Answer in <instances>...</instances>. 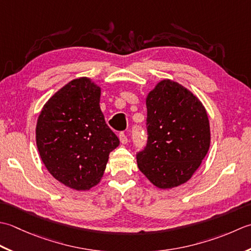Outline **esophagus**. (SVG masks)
Returning <instances> with one entry per match:
<instances>
[{
	"mask_svg": "<svg viewBox=\"0 0 251 251\" xmlns=\"http://www.w3.org/2000/svg\"><path fill=\"white\" fill-rule=\"evenodd\" d=\"M119 139H120V142L122 143V144H126V143H127V137L124 132H121L119 134Z\"/></svg>",
	"mask_w": 251,
	"mask_h": 251,
	"instance_id": "esophagus-1",
	"label": "esophagus"
}]
</instances>
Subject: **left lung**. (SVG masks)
<instances>
[{
  "mask_svg": "<svg viewBox=\"0 0 251 251\" xmlns=\"http://www.w3.org/2000/svg\"><path fill=\"white\" fill-rule=\"evenodd\" d=\"M147 143L137 151L141 172L155 186L172 188L192 177L210 146L206 109L175 81L163 80L146 99Z\"/></svg>",
  "mask_w": 251,
  "mask_h": 251,
  "instance_id": "left-lung-1",
  "label": "left lung"
}]
</instances>
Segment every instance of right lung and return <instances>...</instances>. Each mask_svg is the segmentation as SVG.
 Masks as SVG:
<instances>
[{
  "label": "right lung",
  "instance_id": "obj_1",
  "mask_svg": "<svg viewBox=\"0 0 251 251\" xmlns=\"http://www.w3.org/2000/svg\"><path fill=\"white\" fill-rule=\"evenodd\" d=\"M100 89L88 78L70 81L39 116L35 137L41 159L56 180L76 191L100 181L119 139L106 125Z\"/></svg>",
  "mask_w": 251,
  "mask_h": 251
}]
</instances>
